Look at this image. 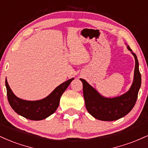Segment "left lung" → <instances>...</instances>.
Segmentation results:
<instances>
[{
  "instance_id": "obj_1",
  "label": "left lung",
  "mask_w": 148,
  "mask_h": 148,
  "mask_svg": "<svg viewBox=\"0 0 148 148\" xmlns=\"http://www.w3.org/2000/svg\"><path fill=\"white\" fill-rule=\"evenodd\" d=\"M127 49L135 58L134 79L130 90L123 95L115 98H105L101 96L91 86L80 79L83 83V92L86 107L88 113L95 118L103 121H113L128 114L135 105L141 85V75L139 72L136 55L129 46Z\"/></svg>"
}]
</instances>
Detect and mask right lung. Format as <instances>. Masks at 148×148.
I'll list each match as a JSON object with an SVG mask.
<instances>
[{
  "mask_svg": "<svg viewBox=\"0 0 148 148\" xmlns=\"http://www.w3.org/2000/svg\"><path fill=\"white\" fill-rule=\"evenodd\" d=\"M72 80H74V78L60 84L45 99L38 101H25L14 95L6 79L5 86L8 101L12 109L18 115L31 120H43L56 111L62 93Z\"/></svg>",
  "mask_w": 148,
  "mask_h": 148,
  "instance_id": "right-lung-1",
  "label": "right lung"
}]
</instances>
